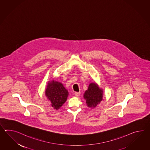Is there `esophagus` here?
Returning a JSON list of instances; mask_svg holds the SVG:
<instances>
[{"instance_id":"34e87169","label":"esophagus","mask_w":150,"mask_h":150,"mask_svg":"<svg viewBox=\"0 0 150 150\" xmlns=\"http://www.w3.org/2000/svg\"><path fill=\"white\" fill-rule=\"evenodd\" d=\"M80 92H75L74 93V96H80Z\"/></svg>"}]
</instances>
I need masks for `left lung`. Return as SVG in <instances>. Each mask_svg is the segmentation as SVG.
<instances>
[{"mask_svg": "<svg viewBox=\"0 0 150 150\" xmlns=\"http://www.w3.org/2000/svg\"><path fill=\"white\" fill-rule=\"evenodd\" d=\"M103 91L96 83H89L88 89L83 94V99L86 100L88 107L90 108H96L100 104L103 99Z\"/></svg>", "mask_w": 150, "mask_h": 150, "instance_id": "8db88e82", "label": "left lung"}]
</instances>
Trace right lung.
Segmentation results:
<instances>
[{
	"label": "right lung",
	"mask_w": 150,
	"mask_h": 150,
	"mask_svg": "<svg viewBox=\"0 0 150 150\" xmlns=\"http://www.w3.org/2000/svg\"><path fill=\"white\" fill-rule=\"evenodd\" d=\"M45 95L54 109L58 110L67 100L69 92L62 83L54 79L49 80L45 90Z\"/></svg>",
	"instance_id": "1"
}]
</instances>
